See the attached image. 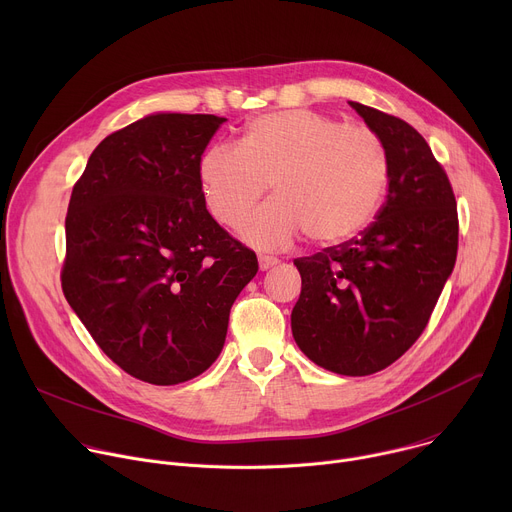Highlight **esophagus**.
<instances>
[{
	"label": "esophagus",
	"instance_id": "1",
	"mask_svg": "<svg viewBox=\"0 0 512 512\" xmlns=\"http://www.w3.org/2000/svg\"><path fill=\"white\" fill-rule=\"evenodd\" d=\"M279 263V259L277 257H273V255H259V269L261 271H267L269 267H273V265H277Z\"/></svg>",
	"mask_w": 512,
	"mask_h": 512
}]
</instances>
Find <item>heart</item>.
I'll return each mask as SVG.
<instances>
[{
    "instance_id": "obj_1",
    "label": "heart",
    "mask_w": 512,
    "mask_h": 512,
    "mask_svg": "<svg viewBox=\"0 0 512 512\" xmlns=\"http://www.w3.org/2000/svg\"><path fill=\"white\" fill-rule=\"evenodd\" d=\"M198 178L210 216L229 229L272 184L276 200L241 229L251 245L277 249L304 233L326 247L350 241L373 221L389 186V156L371 129L298 109L251 121L241 148L212 145Z\"/></svg>"
}]
</instances>
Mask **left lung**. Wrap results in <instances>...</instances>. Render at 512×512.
Here are the masks:
<instances>
[{"mask_svg":"<svg viewBox=\"0 0 512 512\" xmlns=\"http://www.w3.org/2000/svg\"><path fill=\"white\" fill-rule=\"evenodd\" d=\"M389 156V192L358 237L294 261L302 294L291 332L318 367L373 375L425 330L458 255V208L446 170L407 121L350 101Z\"/></svg>","mask_w":512,"mask_h":512,"instance_id":"obj_1","label":"left lung"}]
</instances>
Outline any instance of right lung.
Here are the masks:
<instances>
[{"label":"right lung","mask_w":512,"mask_h":512,"mask_svg":"<svg viewBox=\"0 0 512 512\" xmlns=\"http://www.w3.org/2000/svg\"><path fill=\"white\" fill-rule=\"evenodd\" d=\"M223 121L143 117L97 145L70 194L64 298L117 367L152 385L210 367L259 269L200 192V158Z\"/></svg>","instance_id":"1"}]
</instances>
